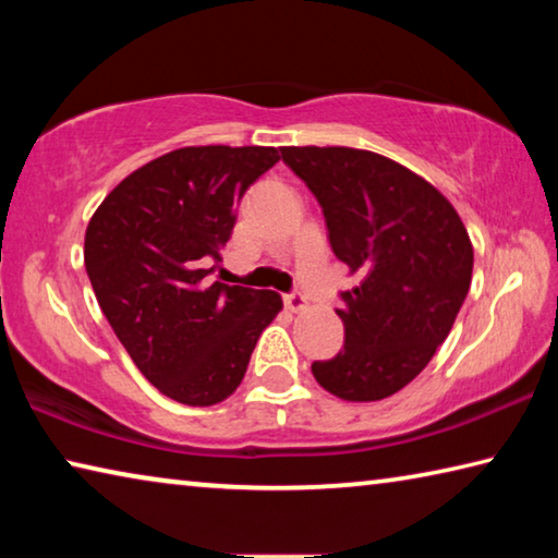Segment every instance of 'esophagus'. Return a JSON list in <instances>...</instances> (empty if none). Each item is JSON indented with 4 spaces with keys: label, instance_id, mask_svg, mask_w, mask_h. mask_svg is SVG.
<instances>
[{
    "label": "esophagus",
    "instance_id": "34e87169",
    "mask_svg": "<svg viewBox=\"0 0 558 558\" xmlns=\"http://www.w3.org/2000/svg\"><path fill=\"white\" fill-rule=\"evenodd\" d=\"M282 302H286V307L292 310V313H300V310L307 307L305 295H302V292H298V290L286 292V295H282Z\"/></svg>",
    "mask_w": 558,
    "mask_h": 558
}]
</instances>
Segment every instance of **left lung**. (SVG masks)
Returning a JSON list of instances; mask_svg holds the SVG:
<instances>
[{
    "label": "left lung",
    "instance_id": "1",
    "mask_svg": "<svg viewBox=\"0 0 558 558\" xmlns=\"http://www.w3.org/2000/svg\"><path fill=\"white\" fill-rule=\"evenodd\" d=\"M323 209L335 256L356 272L339 292L344 347L313 362L344 401H379L413 381L446 342L472 278L458 211L426 179L352 147H282Z\"/></svg>",
    "mask_w": 558,
    "mask_h": 558
}]
</instances>
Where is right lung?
Instances as JSON below:
<instances>
[{
  "label": "right lung",
  "instance_id": "1",
  "mask_svg": "<svg viewBox=\"0 0 558 558\" xmlns=\"http://www.w3.org/2000/svg\"><path fill=\"white\" fill-rule=\"evenodd\" d=\"M280 159L276 147H182L112 189L86 231V272L132 362L169 399L231 396L282 300L272 290L206 282L235 206Z\"/></svg>",
  "mask_w": 558,
  "mask_h": 558
}]
</instances>
